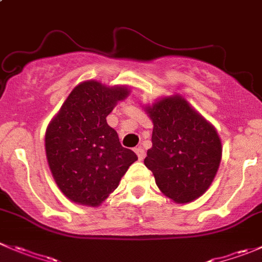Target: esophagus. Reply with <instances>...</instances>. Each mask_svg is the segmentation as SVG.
Instances as JSON below:
<instances>
[{"instance_id": "esophagus-1", "label": "esophagus", "mask_w": 262, "mask_h": 262, "mask_svg": "<svg viewBox=\"0 0 262 262\" xmlns=\"http://www.w3.org/2000/svg\"><path fill=\"white\" fill-rule=\"evenodd\" d=\"M134 152H136L139 160H143L144 157H146V152H144V149L142 148V147H137V148H134Z\"/></svg>"}]
</instances>
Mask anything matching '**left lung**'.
Masks as SVG:
<instances>
[{
	"mask_svg": "<svg viewBox=\"0 0 262 262\" xmlns=\"http://www.w3.org/2000/svg\"><path fill=\"white\" fill-rule=\"evenodd\" d=\"M147 113L154 132L144 165L157 187L178 204L199 199L211 185L222 160L215 128L179 96L162 98Z\"/></svg>",
	"mask_w": 262,
	"mask_h": 262,
	"instance_id": "obj_1",
	"label": "left lung"
}]
</instances>
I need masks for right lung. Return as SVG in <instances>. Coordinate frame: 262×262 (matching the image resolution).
I'll return each instance as SVG.
<instances>
[{
  "label": "right lung",
  "mask_w": 262,
  "mask_h": 262,
  "mask_svg": "<svg viewBox=\"0 0 262 262\" xmlns=\"http://www.w3.org/2000/svg\"><path fill=\"white\" fill-rule=\"evenodd\" d=\"M126 88L90 80L72 91L46 132V156L56 184L68 199L98 206L138 160L124 148L106 121Z\"/></svg>",
  "instance_id": "1"
}]
</instances>
